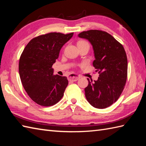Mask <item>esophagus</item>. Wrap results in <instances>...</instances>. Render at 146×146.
Listing matches in <instances>:
<instances>
[{"label": "esophagus", "mask_w": 146, "mask_h": 146, "mask_svg": "<svg viewBox=\"0 0 146 146\" xmlns=\"http://www.w3.org/2000/svg\"><path fill=\"white\" fill-rule=\"evenodd\" d=\"M80 78V76L78 75L77 74L75 73H71L68 76V80L70 81H72V82H75L76 80H78Z\"/></svg>", "instance_id": "esophagus-1"}]
</instances>
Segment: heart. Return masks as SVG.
<instances>
[{
	"label": "heart",
	"mask_w": 146,
	"mask_h": 146,
	"mask_svg": "<svg viewBox=\"0 0 146 146\" xmlns=\"http://www.w3.org/2000/svg\"><path fill=\"white\" fill-rule=\"evenodd\" d=\"M88 44V43L85 41H80L78 42V44Z\"/></svg>",
	"instance_id": "1"
}]
</instances>
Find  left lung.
<instances>
[{
  "label": "left lung",
  "mask_w": 146,
  "mask_h": 146,
  "mask_svg": "<svg viewBox=\"0 0 146 146\" xmlns=\"http://www.w3.org/2000/svg\"><path fill=\"white\" fill-rule=\"evenodd\" d=\"M94 50L93 65L99 73L97 81H88L85 88L86 100L92 106L102 109L115 103L124 89L127 78V58L124 48L108 33L89 30L80 33Z\"/></svg>",
  "instance_id": "left-lung-1"
}]
</instances>
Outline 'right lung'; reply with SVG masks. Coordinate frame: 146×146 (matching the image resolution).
Listing matches in <instances>:
<instances>
[{
    "label": "right lung",
    "instance_id": "add662e5",
    "mask_svg": "<svg viewBox=\"0 0 146 146\" xmlns=\"http://www.w3.org/2000/svg\"><path fill=\"white\" fill-rule=\"evenodd\" d=\"M73 35V33H50L38 36L31 40L22 52L19 63L20 78L27 95L37 104L52 106L63 97L68 79L52 75V66L62 46Z\"/></svg>",
    "mask_w": 146,
    "mask_h": 146
}]
</instances>
